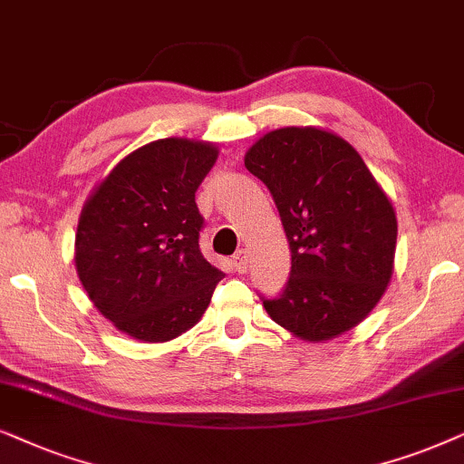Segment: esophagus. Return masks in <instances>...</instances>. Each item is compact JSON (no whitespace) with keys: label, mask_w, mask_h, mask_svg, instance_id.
<instances>
[{"label":"esophagus","mask_w":464,"mask_h":464,"mask_svg":"<svg viewBox=\"0 0 464 464\" xmlns=\"http://www.w3.org/2000/svg\"><path fill=\"white\" fill-rule=\"evenodd\" d=\"M231 263H233V267H236L237 274H244V271L248 269V255H246V250L236 252L231 258Z\"/></svg>","instance_id":"34e87169"}]
</instances>
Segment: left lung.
Returning <instances> with one entry per match:
<instances>
[{"label":"left lung","mask_w":464,"mask_h":464,"mask_svg":"<svg viewBox=\"0 0 464 464\" xmlns=\"http://www.w3.org/2000/svg\"><path fill=\"white\" fill-rule=\"evenodd\" d=\"M246 169L274 197L290 248L271 320L307 342L356 326L391 282L397 218L348 141L312 127L276 129L246 152Z\"/></svg>","instance_id":"1"}]
</instances>
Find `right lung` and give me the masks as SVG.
I'll return each instance as SVG.
<instances>
[{"instance_id": "1", "label": "right lung", "mask_w": 464, "mask_h": 464, "mask_svg": "<svg viewBox=\"0 0 464 464\" xmlns=\"http://www.w3.org/2000/svg\"><path fill=\"white\" fill-rule=\"evenodd\" d=\"M212 144L157 140L121 160L84 203L76 269L92 305L141 342H169L199 318L225 274L201 255L195 190Z\"/></svg>"}]
</instances>
